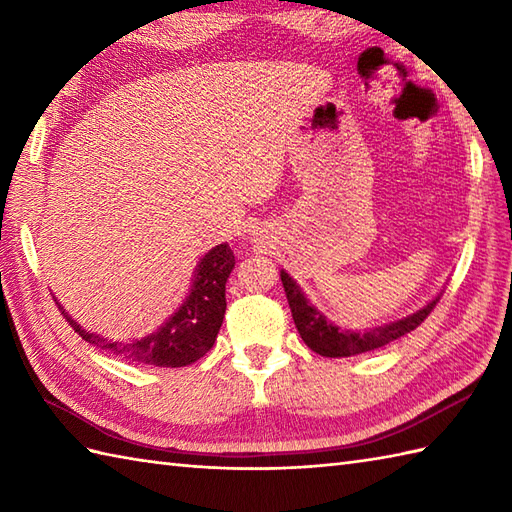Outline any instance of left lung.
Masks as SVG:
<instances>
[{
    "instance_id": "1",
    "label": "left lung",
    "mask_w": 512,
    "mask_h": 512,
    "mask_svg": "<svg viewBox=\"0 0 512 512\" xmlns=\"http://www.w3.org/2000/svg\"><path fill=\"white\" fill-rule=\"evenodd\" d=\"M281 284H284L292 319H295V325L303 343H306L312 352H317L321 356H330V358L372 352V350H378V347L400 339V336L416 330L440 301L436 297L422 310L409 314L407 319H400L389 325H380V328H374L369 332H350V330L336 328V325H332L328 319H325L321 312L314 310L308 303V299L303 297L299 286L288 277V273H284V270H281Z\"/></svg>"
}]
</instances>
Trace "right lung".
Instances as JSON below:
<instances>
[{"label":"right lung","mask_w":512,"mask_h":512,"mask_svg":"<svg viewBox=\"0 0 512 512\" xmlns=\"http://www.w3.org/2000/svg\"><path fill=\"white\" fill-rule=\"evenodd\" d=\"M235 266V255L228 244L215 246L202 257L198 273L193 279V288L187 301L178 312L154 334L134 343L107 341L99 334L85 332L79 323L61 312L74 332H79L83 341L92 343L99 350L112 352L132 363L154 365V367H184L191 365L211 350L215 336L222 328L226 310V279Z\"/></svg>","instance_id":"1"}]
</instances>
